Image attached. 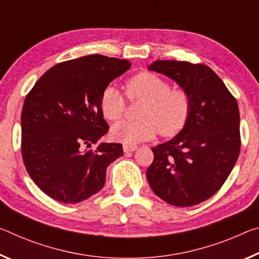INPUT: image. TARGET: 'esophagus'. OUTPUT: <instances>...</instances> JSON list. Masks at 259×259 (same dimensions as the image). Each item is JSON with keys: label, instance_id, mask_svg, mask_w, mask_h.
Wrapping results in <instances>:
<instances>
[{"label": "esophagus", "instance_id": "34e87169", "mask_svg": "<svg viewBox=\"0 0 259 259\" xmlns=\"http://www.w3.org/2000/svg\"><path fill=\"white\" fill-rule=\"evenodd\" d=\"M136 150H137L136 145H126V144L123 145V151H124L125 153H129V152H134Z\"/></svg>", "mask_w": 259, "mask_h": 259}]
</instances>
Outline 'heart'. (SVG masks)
Here are the masks:
<instances>
[{
    "instance_id": "obj_1",
    "label": "heart",
    "mask_w": 259,
    "mask_h": 259,
    "mask_svg": "<svg viewBox=\"0 0 259 259\" xmlns=\"http://www.w3.org/2000/svg\"><path fill=\"white\" fill-rule=\"evenodd\" d=\"M126 93L131 100L144 101L136 122L121 121L110 129L115 142L126 145L151 141L159 134L173 137L184 129L191 114V97L186 90H170L163 78L152 72H141L126 83ZM100 109L109 121H117L125 109L122 93L113 85L104 89L100 97Z\"/></svg>"
}]
</instances>
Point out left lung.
Masks as SVG:
<instances>
[{"mask_svg":"<svg viewBox=\"0 0 259 259\" xmlns=\"http://www.w3.org/2000/svg\"><path fill=\"white\" fill-rule=\"evenodd\" d=\"M149 70L169 77L190 94L184 129L152 149L146 178L155 195L174 206L204 202L223 187L240 154V113L235 98L204 64L158 60Z\"/></svg>","mask_w":259,"mask_h":259,"instance_id":"left-lung-1","label":"left lung"}]
</instances>
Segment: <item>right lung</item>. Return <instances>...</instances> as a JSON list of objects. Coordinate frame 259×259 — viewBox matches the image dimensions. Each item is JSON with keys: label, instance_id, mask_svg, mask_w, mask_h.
Returning a JSON list of instances; mask_svg holds the SVG:
<instances>
[{"label": "right lung", "instance_id": "right-lung-1", "mask_svg": "<svg viewBox=\"0 0 259 259\" xmlns=\"http://www.w3.org/2000/svg\"><path fill=\"white\" fill-rule=\"evenodd\" d=\"M128 60L88 55L49 69L26 96L22 157L33 182L57 202L76 204L101 190L121 144H92L108 133L100 109L106 86L129 70Z\"/></svg>", "mask_w": 259, "mask_h": 259}]
</instances>
